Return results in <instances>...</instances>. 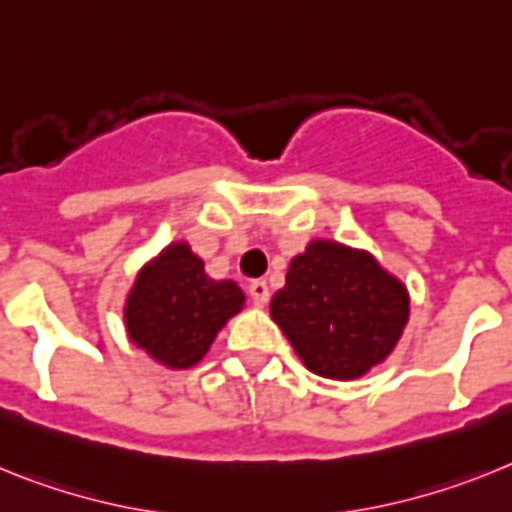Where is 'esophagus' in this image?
<instances>
[{"instance_id":"34e87169","label":"esophagus","mask_w":512,"mask_h":512,"mask_svg":"<svg viewBox=\"0 0 512 512\" xmlns=\"http://www.w3.org/2000/svg\"><path fill=\"white\" fill-rule=\"evenodd\" d=\"M250 296H252V301H255L257 306L268 304V299H270L268 283H265V281H252L250 283Z\"/></svg>"}]
</instances>
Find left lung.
<instances>
[{"instance_id":"obj_1","label":"left lung","mask_w":512,"mask_h":512,"mask_svg":"<svg viewBox=\"0 0 512 512\" xmlns=\"http://www.w3.org/2000/svg\"><path fill=\"white\" fill-rule=\"evenodd\" d=\"M270 314L311 373L345 381L394 350L410 299L368 252L322 239L293 257Z\"/></svg>"}]
</instances>
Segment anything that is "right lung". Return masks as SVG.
Returning a JSON list of instances; mask_svg holds the SVG:
<instances>
[{
	"label": "right lung",
	"mask_w": 512,
	"mask_h": 512,
	"mask_svg": "<svg viewBox=\"0 0 512 512\" xmlns=\"http://www.w3.org/2000/svg\"><path fill=\"white\" fill-rule=\"evenodd\" d=\"M244 304L234 281H211L185 242L170 244L136 278L126 304L131 342L170 368H188Z\"/></svg>",
	"instance_id": "obj_1"
}]
</instances>
